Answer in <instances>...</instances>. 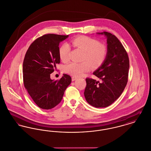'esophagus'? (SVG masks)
Masks as SVG:
<instances>
[{"label":"esophagus","instance_id":"34e87169","mask_svg":"<svg viewBox=\"0 0 151 151\" xmlns=\"http://www.w3.org/2000/svg\"><path fill=\"white\" fill-rule=\"evenodd\" d=\"M77 78L75 76H72V81H75V80H76Z\"/></svg>","mask_w":151,"mask_h":151}]
</instances>
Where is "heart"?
I'll return each mask as SVG.
<instances>
[{"label": "heart", "instance_id": "b5f03b06", "mask_svg": "<svg viewBox=\"0 0 151 151\" xmlns=\"http://www.w3.org/2000/svg\"><path fill=\"white\" fill-rule=\"evenodd\" d=\"M72 46L83 52L81 63L72 62L65 66V72L71 75L79 76L88 71L92 67L93 69L99 68L104 62L107 55V47L92 37L81 35L71 41ZM70 48L68 44H64L59 47L60 58L64 63L70 60Z\"/></svg>", "mask_w": 151, "mask_h": 151}]
</instances>
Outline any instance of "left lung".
Instances as JSON below:
<instances>
[{"mask_svg": "<svg viewBox=\"0 0 151 151\" xmlns=\"http://www.w3.org/2000/svg\"><path fill=\"white\" fill-rule=\"evenodd\" d=\"M107 37V55L104 64L93 74L101 82L86 78L84 95L87 102L95 107H106L114 102L124 90L128 80V53L116 36L104 32Z\"/></svg>", "mask_w": 151, "mask_h": 151, "instance_id": "8db88e82", "label": "left lung"}]
</instances>
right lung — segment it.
Masks as SVG:
<instances>
[{
    "mask_svg": "<svg viewBox=\"0 0 151 151\" xmlns=\"http://www.w3.org/2000/svg\"><path fill=\"white\" fill-rule=\"evenodd\" d=\"M67 35L47 34L37 38L29 47L23 63L25 89L39 107L49 110L60 103L71 83L70 75L63 74L57 81L50 79L56 65L60 63L59 44Z\"/></svg>",
    "mask_w": 151,
    "mask_h": 151,
    "instance_id": "obj_1",
    "label": "right lung"
}]
</instances>
